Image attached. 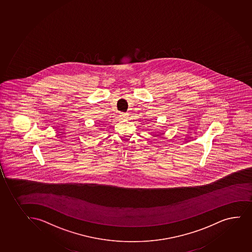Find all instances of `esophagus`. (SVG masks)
I'll return each instance as SVG.
<instances>
[{
    "mask_svg": "<svg viewBox=\"0 0 252 252\" xmlns=\"http://www.w3.org/2000/svg\"><path fill=\"white\" fill-rule=\"evenodd\" d=\"M120 116H121L122 118L123 119H125L126 117H127V114L126 113H121V114H120Z\"/></svg>",
    "mask_w": 252,
    "mask_h": 252,
    "instance_id": "esophagus-1",
    "label": "esophagus"
}]
</instances>
